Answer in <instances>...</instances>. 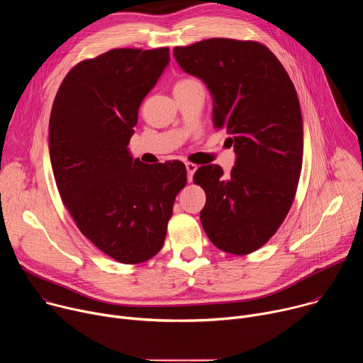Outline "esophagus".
I'll list each match as a JSON object with an SVG mask.
<instances>
[{
	"mask_svg": "<svg viewBox=\"0 0 363 363\" xmlns=\"http://www.w3.org/2000/svg\"><path fill=\"white\" fill-rule=\"evenodd\" d=\"M185 168H186V172H188V182H191L192 181V177H194V174H195V171H196V165L195 164H191V162H186L185 164Z\"/></svg>",
	"mask_w": 363,
	"mask_h": 363,
	"instance_id": "obj_1",
	"label": "esophagus"
}]
</instances>
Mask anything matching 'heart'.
Returning a JSON list of instances; mask_svg holds the SVG:
<instances>
[{
  "label": "heart",
  "instance_id": "obj_1",
  "mask_svg": "<svg viewBox=\"0 0 363 363\" xmlns=\"http://www.w3.org/2000/svg\"><path fill=\"white\" fill-rule=\"evenodd\" d=\"M184 82H186V80H184Z\"/></svg>",
  "mask_w": 363,
  "mask_h": 363
}]
</instances>
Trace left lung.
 Here are the masks:
<instances>
[{
  "label": "left lung",
  "mask_w": 363,
  "mask_h": 363,
  "mask_svg": "<svg viewBox=\"0 0 363 363\" xmlns=\"http://www.w3.org/2000/svg\"><path fill=\"white\" fill-rule=\"evenodd\" d=\"M181 69L202 80L213 123L227 129L235 162L199 167L194 182L206 195L203 231L220 250L248 254L284 221L303 162V119L296 89L279 59L255 41L210 38L175 47Z\"/></svg>",
  "instance_id": "left-lung-1"
}]
</instances>
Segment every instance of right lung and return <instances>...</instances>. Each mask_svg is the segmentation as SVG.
<instances>
[{
	"label": "right lung",
	"instance_id": "1",
	"mask_svg": "<svg viewBox=\"0 0 363 363\" xmlns=\"http://www.w3.org/2000/svg\"><path fill=\"white\" fill-rule=\"evenodd\" d=\"M169 48H115L65 77L51 108L48 150L57 189L79 230L123 264L164 245L186 184L179 161L146 165L128 147L138 111L169 65Z\"/></svg>",
	"mask_w": 363,
	"mask_h": 363
}]
</instances>
